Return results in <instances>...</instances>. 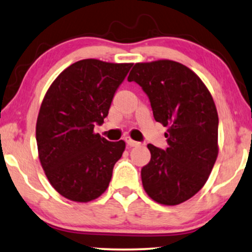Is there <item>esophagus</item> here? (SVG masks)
I'll return each instance as SVG.
<instances>
[{
    "instance_id": "obj_1",
    "label": "esophagus",
    "mask_w": 252,
    "mask_h": 252,
    "mask_svg": "<svg viewBox=\"0 0 252 252\" xmlns=\"http://www.w3.org/2000/svg\"><path fill=\"white\" fill-rule=\"evenodd\" d=\"M125 141H126V144L128 145L129 147H134V146H138V145H139L138 141H134V140H132L131 138H126V139H125Z\"/></svg>"
}]
</instances>
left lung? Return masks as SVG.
I'll list each match as a JSON object with an SVG mask.
<instances>
[{"mask_svg": "<svg viewBox=\"0 0 252 252\" xmlns=\"http://www.w3.org/2000/svg\"><path fill=\"white\" fill-rule=\"evenodd\" d=\"M149 96L156 121L167 127L165 150L147 145L141 168L146 193L164 205L193 197L208 180L218 156V114L206 86L179 62L135 63L128 78Z\"/></svg>", "mask_w": 252, "mask_h": 252, "instance_id": "left-lung-1", "label": "left lung"}]
</instances>
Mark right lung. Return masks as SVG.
Segmentation results:
<instances>
[{
  "label": "right lung",
  "mask_w": 252,
  "mask_h": 252,
  "mask_svg": "<svg viewBox=\"0 0 252 252\" xmlns=\"http://www.w3.org/2000/svg\"><path fill=\"white\" fill-rule=\"evenodd\" d=\"M132 63L86 59L54 80L38 112L36 143L47 178L61 196L87 203L108 188L125 141L94 133L108 115L115 92Z\"/></svg>",
  "instance_id": "add662e5"
}]
</instances>
